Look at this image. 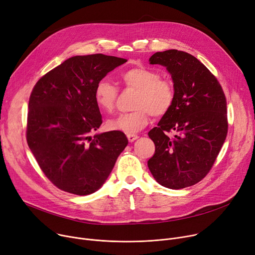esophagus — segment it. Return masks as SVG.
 <instances>
[{
  "label": "esophagus",
  "mask_w": 255,
  "mask_h": 255,
  "mask_svg": "<svg viewBox=\"0 0 255 255\" xmlns=\"http://www.w3.org/2000/svg\"><path fill=\"white\" fill-rule=\"evenodd\" d=\"M127 136H128V142H133L134 140H136L139 138V135L138 134H133V133H131V134H127Z\"/></svg>",
  "instance_id": "obj_1"
}]
</instances>
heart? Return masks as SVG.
Wrapping results in <instances>:
<instances>
[{
    "label": "heart",
    "mask_w": 255,
    "mask_h": 255,
    "mask_svg": "<svg viewBox=\"0 0 255 255\" xmlns=\"http://www.w3.org/2000/svg\"><path fill=\"white\" fill-rule=\"evenodd\" d=\"M121 80L128 89L135 90L130 112L122 113L107 122L110 130L127 134L138 132L147 126L151 114L160 117L169 112L175 100V90L171 81L150 67L135 66L122 73ZM94 98L103 112H111L119 98V89L107 80L96 84Z\"/></svg>",
    "instance_id": "1"
}]
</instances>
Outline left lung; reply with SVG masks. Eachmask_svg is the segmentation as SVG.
Returning <instances> with one entry per match:
<instances>
[{"label":"left lung","mask_w":255,"mask_h":255,"mask_svg":"<svg viewBox=\"0 0 255 255\" xmlns=\"http://www.w3.org/2000/svg\"><path fill=\"white\" fill-rule=\"evenodd\" d=\"M150 64L171 74L175 100L158 127L148 134L155 153L148 167L161 186L183 189L200 182L211 169L228 133L227 100L221 84L193 55L167 50L153 54ZM176 131L173 138L167 132Z\"/></svg>","instance_id":"obj_1"}]
</instances>
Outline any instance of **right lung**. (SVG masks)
I'll use <instances>...</instances> for the list:
<instances>
[{
  "instance_id": "1",
  "label": "right lung",
  "mask_w": 255,
  "mask_h": 255,
  "mask_svg": "<svg viewBox=\"0 0 255 255\" xmlns=\"http://www.w3.org/2000/svg\"><path fill=\"white\" fill-rule=\"evenodd\" d=\"M128 60L93 54L74 56L47 72L28 102L26 141L50 182L62 191L89 195L101 188L128 145L124 132L91 133L102 124L96 84Z\"/></svg>"
}]
</instances>
